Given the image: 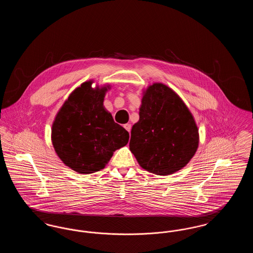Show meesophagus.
<instances>
[{
	"mask_svg": "<svg viewBox=\"0 0 253 253\" xmlns=\"http://www.w3.org/2000/svg\"><path fill=\"white\" fill-rule=\"evenodd\" d=\"M124 128L128 131V132H131V128H132V126H131V124H125L124 125Z\"/></svg>",
	"mask_w": 253,
	"mask_h": 253,
	"instance_id": "obj_1",
	"label": "esophagus"
}]
</instances>
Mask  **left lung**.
Returning a JSON list of instances; mask_svg holds the SVG:
<instances>
[{"label": "left lung", "mask_w": 253, "mask_h": 253, "mask_svg": "<svg viewBox=\"0 0 253 253\" xmlns=\"http://www.w3.org/2000/svg\"><path fill=\"white\" fill-rule=\"evenodd\" d=\"M198 143V128L180 96L163 84L150 85L129 145L141 168L157 175L174 173L190 162Z\"/></svg>", "instance_id": "left-lung-1"}]
</instances>
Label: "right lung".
I'll return each instance as SVG.
<instances>
[{"instance_id": "add662e5", "label": "right lung", "mask_w": 253, "mask_h": 253, "mask_svg": "<svg viewBox=\"0 0 253 253\" xmlns=\"http://www.w3.org/2000/svg\"><path fill=\"white\" fill-rule=\"evenodd\" d=\"M92 81L76 88L52 125V143L61 161L79 173L106 166L116 150L129 141V132L103 106L110 85L92 88Z\"/></svg>"}]
</instances>
